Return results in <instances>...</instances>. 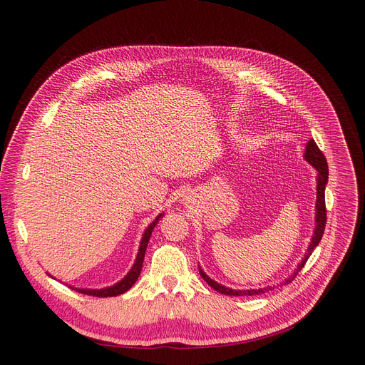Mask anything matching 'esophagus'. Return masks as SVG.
<instances>
[{"label":"esophagus","mask_w":365,"mask_h":365,"mask_svg":"<svg viewBox=\"0 0 365 365\" xmlns=\"http://www.w3.org/2000/svg\"><path fill=\"white\" fill-rule=\"evenodd\" d=\"M185 202H186V205H189V207H192V205L195 204V200H194L192 197H186V198H185Z\"/></svg>","instance_id":"obj_1"}]
</instances>
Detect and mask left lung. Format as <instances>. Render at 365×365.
Here are the masks:
<instances>
[{
  "mask_svg": "<svg viewBox=\"0 0 365 365\" xmlns=\"http://www.w3.org/2000/svg\"><path fill=\"white\" fill-rule=\"evenodd\" d=\"M303 158L308 161L315 170H317V202H315V227H314V234H312V238H311V242L308 245V248H306V253L303 256V259L300 260V263L297 264V267L294 269V272L289 277L285 278L281 285H285L292 282L296 275L299 274V271L302 269V267L304 266L306 260L309 259V256L312 255V252L315 250V247L319 244L321 238H322V234H324V229H325V185H327L329 182V165H327V160H325V157L322 155V152L319 150V148L317 146L315 140L311 139L308 143H306V148H304V153H303ZM200 267V275L202 277V279L212 287V289H215L216 292L222 293V294H226V296H255V294H262V293H266L269 290H274V287L267 285V287H263V289H250V290H234V289H229V287H225L219 282H216L215 279L210 278L202 269L201 266Z\"/></svg>",
  "mask_w": 365,
  "mask_h": 365,
  "instance_id": "1",
  "label": "left lung"
}]
</instances>
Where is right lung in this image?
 Returning <instances> with one entry per match:
<instances>
[{"mask_svg":"<svg viewBox=\"0 0 365 365\" xmlns=\"http://www.w3.org/2000/svg\"><path fill=\"white\" fill-rule=\"evenodd\" d=\"M164 216V213H160L155 219H153V222L145 229V232L142 235V240H140V245H139V252H138V256H136V260H134L131 269L127 272V275L118 281L117 284L113 285H109V287H105V289H76V287H72L69 285L72 290L78 292V293H83V294H87V296H96V297H113V296H120L123 293H125L127 290H130L133 284L138 281L139 275H140V271H142V266H143V259H145V253H146V247H148V242H149V238L152 235V231L153 227H155V225L158 223V220ZM48 274V272H47ZM50 275V274H48ZM51 277V275H50ZM53 278V277H51Z\"/></svg>","mask_w":365,"mask_h":365,"instance_id":"right-lung-1","label":"right lung"}]
</instances>
